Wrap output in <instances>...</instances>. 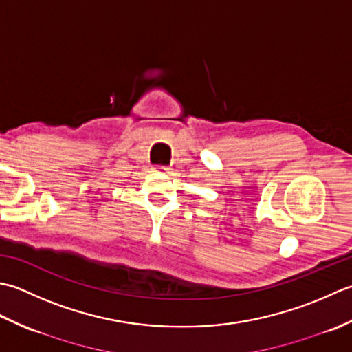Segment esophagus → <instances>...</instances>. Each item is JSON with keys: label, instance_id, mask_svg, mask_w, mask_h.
Wrapping results in <instances>:
<instances>
[{"label": "esophagus", "instance_id": "1", "mask_svg": "<svg viewBox=\"0 0 352 352\" xmlns=\"http://www.w3.org/2000/svg\"><path fill=\"white\" fill-rule=\"evenodd\" d=\"M156 171H166L167 170V167L166 166H155L153 167Z\"/></svg>", "mask_w": 352, "mask_h": 352}]
</instances>
